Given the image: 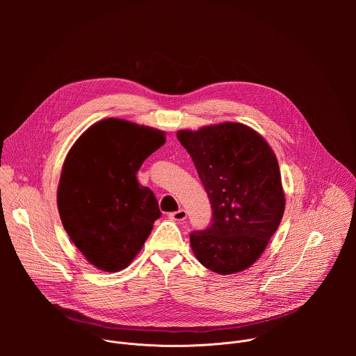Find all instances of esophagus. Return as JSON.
<instances>
[{"label":"esophagus","mask_w":356,"mask_h":356,"mask_svg":"<svg viewBox=\"0 0 356 356\" xmlns=\"http://www.w3.org/2000/svg\"><path fill=\"white\" fill-rule=\"evenodd\" d=\"M169 217L173 220V221H184L187 218V213L184 210H179V211H175V213H170Z\"/></svg>","instance_id":"1"}]
</instances>
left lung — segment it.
Masks as SVG:
<instances>
[{"instance_id": "left-lung-1", "label": "left lung", "mask_w": 356, "mask_h": 356, "mask_svg": "<svg viewBox=\"0 0 356 356\" xmlns=\"http://www.w3.org/2000/svg\"><path fill=\"white\" fill-rule=\"evenodd\" d=\"M177 139L213 209L211 225L190 234L197 261L220 275L248 269L262 255L284 213L276 155L262 135L236 122L183 129Z\"/></svg>"}]
</instances>
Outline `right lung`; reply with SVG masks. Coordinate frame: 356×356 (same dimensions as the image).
Returning a JSON list of instances; mask_svg holds the SVG:
<instances>
[{"instance_id": "right-lung-1", "label": "right lung", "mask_w": 356, "mask_h": 356, "mask_svg": "<svg viewBox=\"0 0 356 356\" xmlns=\"http://www.w3.org/2000/svg\"><path fill=\"white\" fill-rule=\"evenodd\" d=\"M165 142L159 129L107 118L69 150L58 209L70 239L97 269H125L162 216L154 191L138 183L136 173Z\"/></svg>"}]
</instances>
